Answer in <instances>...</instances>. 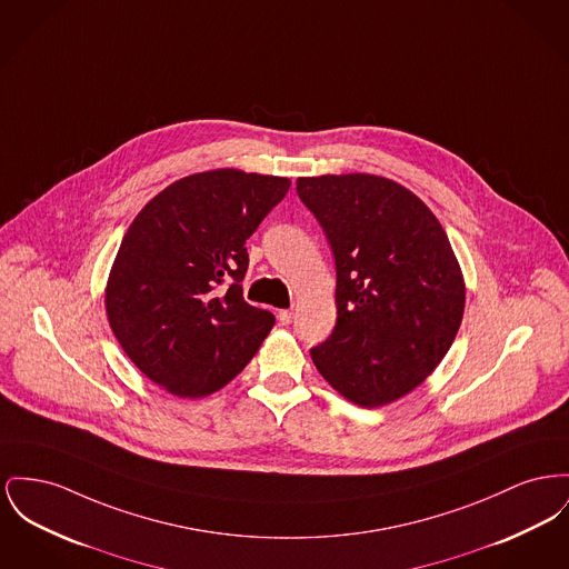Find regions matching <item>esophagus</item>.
Instances as JSON below:
<instances>
[{
    "mask_svg": "<svg viewBox=\"0 0 569 569\" xmlns=\"http://www.w3.org/2000/svg\"><path fill=\"white\" fill-rule=\"evenodd\" d=\"M277 318H279V322L283 325V327H288L290 322H292V318H295V313L290 311V309H281L279 313H277Z\"/></svg>",
    "mask_w": 569,
    "mask_h": 569,
    "instance_id": "34e87169",
    "label": "esophagus"
}]
</instances>
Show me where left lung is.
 <instances>
[{
	"label": "left lung",
	"mask_w": 569,
	"mask_h": 569,
	"mask_svg": "<svg viewBox=\"0 0 569 569\" xmlns=\"http://www.w3.org/2000/svg\"><path fill=\"white\" fill-rule=\"evenodd\" d=\"M297 193L329 238L337 322L311 348L346 400L378 408L419 387L451 348L467 288L435 212L371 173L299 178Z\"/></svg>",
	"instance_id": "1"
}]
</instances>
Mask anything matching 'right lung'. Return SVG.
Listing matches in <instances>:
<instances>
[{"label":"right lung","mask_w":569,"mask_h":569,"mask_svg":"<svg viewBox=\"0 0 569 569\" xmlns=\"http://www.w3.org/2000/svg\"><path fill=\"white\" fill-rule=\"evenodd\" d=\"M288 178L240 169L176 180L122 238L104 307L127 357L178 398L226 387L253 359L274 316L242 299L247 238L286 198Z\"/></svg>","instance_id":"obj_1"}]
</instances>
